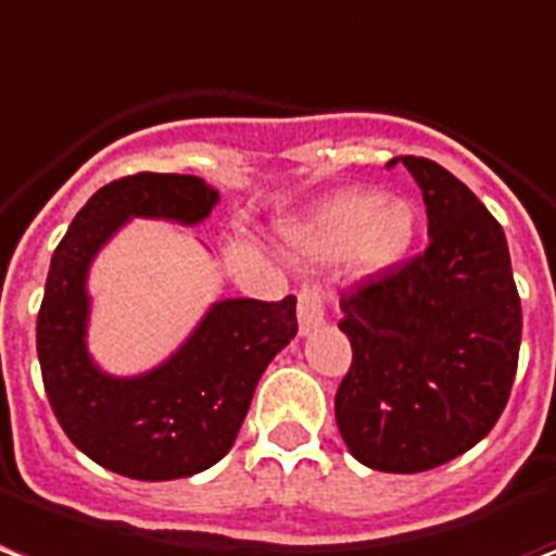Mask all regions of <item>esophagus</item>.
Here are the masks:
<instances>
[{"label": "esophagus", "instance_id": "1", "mask_svg": "<svg viewBox=\"0 0 556 556\" xmlns=\"http://www.w3.org/2000/svg\"><path fill=\"white\" fill-rule=\"evenodd\" d=\"M326 293L319 290L317 283H305L299 293V334L307 338L311 331H317L319 326H326Z\"/></svg>", "mask_w": 556, "mask_h": 556}]
</instances>
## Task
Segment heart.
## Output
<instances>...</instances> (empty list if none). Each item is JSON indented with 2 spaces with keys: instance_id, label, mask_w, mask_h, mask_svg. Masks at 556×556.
Here are the masks:
<instances>
[{
  "instance_id": "obj_1",
  "label": "heart",
  "mask_w": 556,
  "mask_h": 556,
  "mask_svg": "<svg viewBox=\"0 0 556 556\" xmlns=\"http://www.w3.org/2000/svg\"><path fill=\"white\" fill-rule=\"evenodd\" d=\"M420 225V206L412 198L343 189L328 194L305 216L290 218L281 239L287 254L299 261L346 257L358 275H384L412 254Z\"/></svg>"
}]
</instances>
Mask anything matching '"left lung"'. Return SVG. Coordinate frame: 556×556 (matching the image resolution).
Here are the masks:
<instances>
[{
	"label": "left lung",
	"instance_id": "1",
	"mask_svg": "<svg viewBox=\"0 0 556 556\" xmlns=\"http://www.w3.org/2000/svg\"><path fill=\"white\" fill-rule=\"evenodd\" d=\"M403 165L424 192L429 249L340 299L352 367L334 396L346 450L388 473L439 468L485 439L521 346L504 228L439 162Z\"/></svg>",
	"mask_w": 556,
	"mask_h": 556
}]
</instances>
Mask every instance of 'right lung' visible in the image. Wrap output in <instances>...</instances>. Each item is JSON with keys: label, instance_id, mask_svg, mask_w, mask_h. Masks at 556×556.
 <instances>
[{"label": "right lung", "instance_id": "right-lung-1", "mask_svg": "<svg viewBox=\"0 0 556 556\" xmlns=\"http://www.w3.org/2000/svg\"><path fill=\"white\" fill-rule=\"evenodd\" d=\"M218 192L192 174H132L76 213L52 254L38 314V358L50 406L88 459L129 480H177L213 468L237 441L263 370L295 338V299H218L177 350L150 370H103L88 350L97 254L132 218L194 228Z\"/></svg>", "mask_w": 556, "mask_h": 556}]
</instances>
